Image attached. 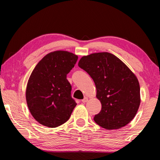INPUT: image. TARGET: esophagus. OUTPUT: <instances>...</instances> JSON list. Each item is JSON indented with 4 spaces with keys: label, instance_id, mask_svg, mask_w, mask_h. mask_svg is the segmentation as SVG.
Segmentation results:
<instances>
[{
    "label": "esophagus",
    "instance_id": "34e87169",
    "mask_svg": "<svg viewBox=\"0 0 160 160\" xmlns=\"http://www.w3.org/2000/svg\"><path fill=\"white\" fill-rule=\"evenodd\" d=\"M87 101H88V98H87V97L84 98V99H82V102H84V103L87 102Z\"/></svg>",
    "mask_w": 160,
    "mask_h": 160
}]
</instances>
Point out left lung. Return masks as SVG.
Instances as JSON below:
<instances>
[{
  "label": "left lung",
  "instance_id": "8db88e82",
  "mask_svg": "<svg viewBox=\"0 0 160 160\" xmlns=\"http://www.w3.org/2000/svg\"><path fill=\"white\" fill-rule=\"evenodd\" d=\"M78 66L93 80L96 98L102 104L94 121L107 130L128 124L140 104V87L135 75L121 60L108 52L84 56Z\"/></svg>",
  "mask_w": 160,
  "mask_h": 160
}]
</instances>
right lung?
<instances>
[{
	"label": "right lung",
	"mask_w": 160,
	"mask_h": 160,
	"mask_svg": "<svg viewBox=\"0 0 160 160\" xmlns=\"http://www.w3.org/2000/svg\"><path fill=\"white\" fill-rule=\"evenodd\" d=\"M78 56L55 51L37 64L26 89L30 113L40 124L55 128L69 120L76 102L71 96V86L67 75L74 67Z\"/></svg>",
	"instance_id": "right-lung-1"
}]
</instances>
